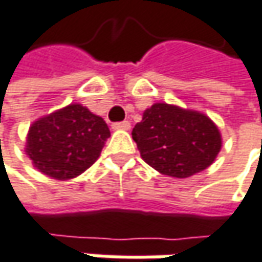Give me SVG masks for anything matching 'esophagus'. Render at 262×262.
I'll return each instance as SVG.
<instances>
[{
	"label": "esophagus",
	"mask_w": 262,
	"mask_h": 262,
	"mask_svg": "<svg viewBox=\"0 0 262 262\" xmlns=\"http://www.w3.org/2000/svg\"><path fill=\"white\" fill-rule=\"evenodd\" d=\"M112 126H113V129H129L131 128V123L128 121H122L113 123Z\"/></svg>",
	"instance_id": "1"
}]
</instances>
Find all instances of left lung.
Segmentation results:
<instances>
[{"instance_id":"1","label":"left lung","mask_w":262,"mask_h":262,"mask_svg":"<svg viewBox=\"0 0 262 262\" xmlns=\"http://www.w3.org/2000/svg\"><path fill=\"white\" fill-rule=\"evenodd\" d=\"M133 139L144 162L161 174L178 179L206 170L222 146L221 133L209 116L165 103L144 110Z\"/></svg>"}]
</instances>
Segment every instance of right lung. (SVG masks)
<instances>
[{"mask_svg": "<svg viewBox=\"0 0 262 262\" xmlns=\"http://www.w3.org/2000/svg\"><path fill=\"white\" fill-rule=\"evenodd\" d=\"M108 137L103 118L82 104H70L29 126L25 152L43 174L68 180L98 159Z\"/></svg>", "mask_w": 262, "mask_h": 262, "instance_id": "add662e5", "label": "right lung"}]
</instances>
